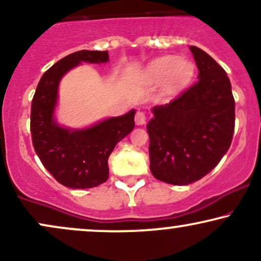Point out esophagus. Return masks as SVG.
Segmentation results:
<instances>
[{
    "instance_id": "34e87169",
    "label": "esophagus",
    "mask_w": 261,
    "mask_h": 261,
    "mask_svg": "<svg viewBox=\"0 0 261 261\" xmlns=\"http://www.w3.org/2000/svg\"><path fill=\"white\" fill-rule=\"evenodd\" d=\"M146 122V115L144 111H138L136 114V123L138 125H143Z\"/></svg>"
}]
</instances>
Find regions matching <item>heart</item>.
<instances>
[{
	"label": "heart",
	"mask_w": 261,
	"mask_h": 261,
	"mask_svg": "<svg viewBox=\"0 0 261 261\" xmlns=\"http://www.w3.org/2000/svg\"><path fill=\"white\" fill-rule=\"evenodd\" d=\"M145 73L152 82L159 83L166 80V91L173 93L191 82L195 75V66L189 60H179L176 57H161L149 64Z\"/></svg>",
	"instance_id": "b5f03b06"
}]
</instances>
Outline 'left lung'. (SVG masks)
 <instances>
[{"mask_svg":"<svg viewBox=\"0 0 261 261\" xmlns=\"http://www.w3.org/2000/svg\"><path fill=\"white\" fill-rule=\"evenodd\" d=\"M198 80L147 123L150 170L161 181L189 185L207 175L227 152L234 130V99L225 70L199 48L190 47Z\"/></svg>","mask_w":261,"mask_h":261,"instance_id":"left-lung-1","label":"left lung"}]
</instances>
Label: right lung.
Masks as SVG:
<instances>
[{"mask_svg": "<svg viewBox=\"0 0 261 261\" xmlns=\"http://www.w3.org/2000/svg\"><path fill=\"white\" fill-rule=\"evenodd\" d=\"M108 60L106 50L69 54L43 73L32 98L30 129L35 152L44 168L66 188L91 189L105 182L109 178V156L116 144L134 128V110L81 130L66 129L53 120L62 77L81 62Z\"/></svg>", "mask_w": 261, "mask_h": 261, "instance_id": "obj_1", "label": "right lung"}]
</instances>
